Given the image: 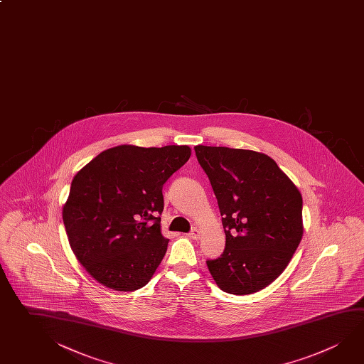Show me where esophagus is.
I'll list each match as a JSON object with an SVG mask.
<instances>
[{"mask_svg": "<svg viewBox=\"0 0 364 364\" xmlns=\"http://www.w3.org/2000/svg\"><path fill=\"white\" fill-rule=\"evenodd\" d=\"M188 236L191 237V239H199V237H200V231H199L197 228H194V229H191V231L188 234Z\"/></svg>", "mask_w": 364, "mask_h": 364, "instance_id": "34e87169", "label": "esophagus"}]
</instances>
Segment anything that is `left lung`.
I'll use <instances>...</instances> for the list:
<instances>
[{"label":"left lung","mask_w":364,"mask_h":364,"mask_svg":"<svg viewBox=\"0 0 364 364\" xmlns=\"http://www.w3.org/2000/svg\"><path fill=\"white\" fill-rule=\"evenodd\" d=\"M223 216L226 244L208 259L225 293L259 291L287 268L303 236V199L267 154L229 147H194Z\"/></svg>","instance_id":"1"}]
</instances>
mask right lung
I'll list each match as a JSON object with an SVG mask.
<instances>
[{"label": "right lung", "mask_w": 364, "mask_h": 364, "mask_svg": "<svg viewBox=\"0 0 364 364\" xmlns=\"http://www.w3.org/2000/svg\"><path fill=\"white\" fill-rule=\"evenodd\" d=\"M191 154L188 146H117L74 176L63 220L77 261L98 282L117 291L147 285L168 244L162 186Z\"/></svg>", "instance_id": "add662e5"}]
</instances>
